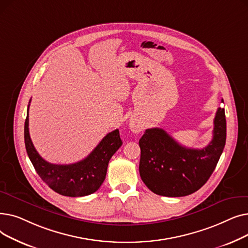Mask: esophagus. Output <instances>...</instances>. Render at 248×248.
Here are the masks:
<instances>
[{
  "label": "esophagus",
  "mask_w": 248,
  "mask_h": 248,
  "mask_svg": "<svg viewBox=\"0 0 248 248\" xmlns=\"http://www.w3.org/2000/svg\"><path fill=\"white\" fill-rule=\"evenodd\" d=\"M129 128H131V131L134 133H140L142 129V124L138 120L132 119L129 121Z\"/></svg>",
  "instance_id": "1"
}]
</instances>
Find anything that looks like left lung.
Listing matches in <instances>:
<instances>
[{"mask_svg":"<svg viewBox=\"0 0 248 248\" xmlns=\"http://www.w3.org/2000/svg\"><path fill=\"white\" fill-rule=\"evenodd\" d=\"M225 141L226 119L224 108H221L214 119L212 140L201 150L180 145L163 128H148L139 141L140 178L155 194L166 197L187 196L199 190L210 178Z\"/></svg>","mask_w":248,"mask_h":248,"instance_id":"1","label":"left lung"}]
</instances>
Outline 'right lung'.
<instances>
[{"label":"right lung","instance_id":"right-lung-1","mask_svg":"<svg viewBox=\"0 0 248 248\" xmlns=\"http://www.w3.org/2000/svg\"><path fill=\"white\" fill-rule=\"evenodd\" d=\"M29 106L24 126V139L26 151L37 174L52 190L63 196L82 197L97 191L106 179L110 158L123 145L119 129H114L104 137L82 161L70 165L51 164L38 154L31 140Z\"/></svg>","mask_w":248,"mask_h":248}]
</instances>
